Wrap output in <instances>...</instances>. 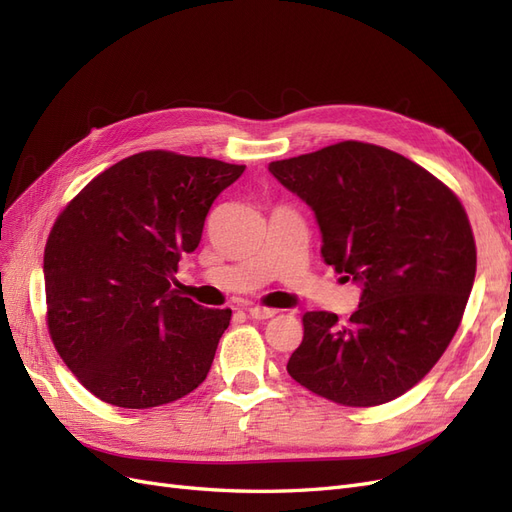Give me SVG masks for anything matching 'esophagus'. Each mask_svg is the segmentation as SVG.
Segmentation results:
<instances>
[{
	"label": "esophagus",
	"mask_w": 512,
	"mask_h": 512,
	"mask_svg": "<svg viewBox=\"0 0 512 512\" xmlns=\"http://www.w3.org/2000/svg\"><path fill=\"white\" fill-rule=\"evenodd\" d=\"M277 312L271 307H260V305H252L247 307V316L254 318V320H267V318H273Z\"/></svg>",
	"instance_id": "1"
}]
</instances>
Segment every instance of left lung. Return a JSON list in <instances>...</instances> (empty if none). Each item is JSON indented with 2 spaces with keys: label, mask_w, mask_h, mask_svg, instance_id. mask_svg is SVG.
Returning <instances> with one entry per match:
<instances>
[{
  "label": "left lung",
  "mask_w": 512,
  "mask_h": 512,
  "mask_svg": "<svg viewBox=\"0 0 512 512\" xmlns=\"http://www.w3.org/2000/svg\"><path fill=\"white\" fill-rule=\"evenodd\" d=\"M314 209L322 258L363 286L346 324L303 314L288 374L335 404L369 408L410 391L451 344L476 275L457 194L399 153L361 141L269 164Z\"/></svg>",
  "instance_id": "obj_1"
}]
</instances>
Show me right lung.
Segmentation results:
<instances>
[{"instance_id":"add662e5","label":"right lung","mask_w":512,"mask_h":512,"mask_svg":"<svg viewBox=\"0 0 512 512\" xmlns=\"http://www.w3.org/2000/svg\"><path fill=\"white\" fill-rule=\"evenodd\" d=\"M245 166L151 149L106 168L55 220L44 247L46 324L89 393L156 408L207 378L230 309L173 288L213 200Z\"/></svg>"}]
</instances>
